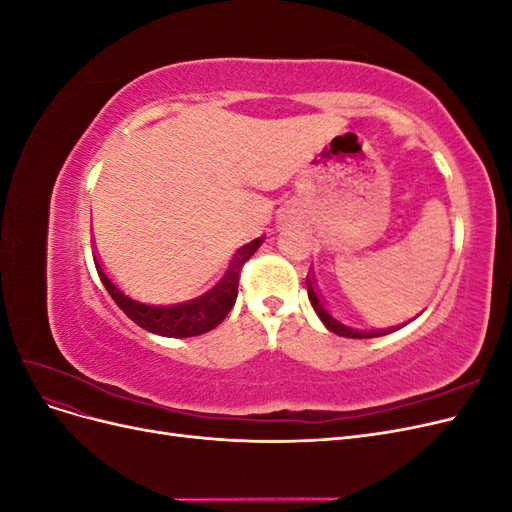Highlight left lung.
Wrapping results in <instances>:
<instances>
[{"instance_id":"8db88e82","label":"left lung","mask_w":512,"mask_h":512,"mask_svg":"<svg viewBox=\"0 0 512 512\" xmlns=\"http://www.w3.org/2000/svg\"><path fill=\"white\" fill-rule=\"evenodd\" d=\"M305 282H307V297H309V301H312V305H314V309H316L318 318L322 320L324 327H327L331 333H335V335H342V337H350V339H369V337H382V335H386V333H393L395 329H399V327L376 329V331L354 329V327H350V324H344L342 320H337L335 316H331V314H329V309L324 307L322 299L318 297V292H316V288H314V282L309 280V275H307V280H305Z\"/></svg>"}]
</instances>
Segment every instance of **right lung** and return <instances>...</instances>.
<instances>
[{
  "instance_id": "right-lung-1",
  "label": "right lung",
  "mask_w": 512,
  "mask_h": 512,
  "mask_svg": "<svg viewBox=\"0 0 512 512\" xmlns=\"http://www.w3.org/2000/svg\"><path fill=\"white\" fill-rule=\"evenodd\" d=\"M260 243L262 239H254L243 245L235 254V258H232L226 275L209 292H205L203 297L173 305H149L136 301L113 284L111 277L102 271L98 262L96 269L113 301L123 309V314L138 324V327L162 337H194L215 329L226 318V314L237 301L241 267L245 265V260L258 250Z\"/></svg>"
}]
</instances>
